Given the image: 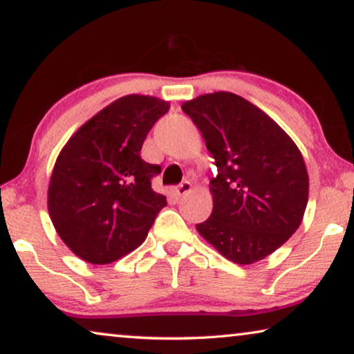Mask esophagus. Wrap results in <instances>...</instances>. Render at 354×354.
Masks as SVG:
<instances>
[{
  "label": "esophagus",
  "instance_id": "1",
  "mask_svg": "<svg viewBox=\"0 0 354 354\" xmlns=\"http://www.w3.org/2000/svg\"><path fill=\"white\" fill-rule=\"evenodd\" d=\"M192 192V184L189 181H184L179 184V186L175 189V194L178 195V197H186L187 194Z\"/></svg>",
  "mask_w": 354,
  "mask_h": 354
}]
</instances>
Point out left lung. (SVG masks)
I'll return each instance as SVG.
<instances>
[{"label": "left lung", "instance_id": "obj_1", "mask_svg": "<svg viewBox=\"0 0 354 354\" xmlns=\"http://www.w3.org/2000/svg\"><path fill=\"white\" fill-rule=\"evenodd\" d=\"M216 160L211 216L198 234L225 259L250 266L286 243L304 219L308 173L291 136L256 104L232 92L181 104Z\"/></svg>", "mask_w": 354, "mask_h": 354}]
</instances>
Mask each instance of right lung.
Returning <instances> with one entry per match:
<instances>
[{
  "label": "right lung",
  "mask_w": 354,
  "mask_h": 354,
  "mask_svg": "<svg viewBox=\"0 0 354 354\" xmlns=\"http://www.w3.org/2000/svg\"><path fill=\"white\" fill-rule=\"evenodd\" d=\"M170 103L151 95H125L81 125L66 141L47 189L57 234L82 261L103 266L146 240L165 195L152 191L159 165L140 152Z\"/></svg>",
  "instance_id": "right-lung-1"
}]
</instances>
